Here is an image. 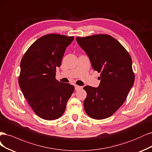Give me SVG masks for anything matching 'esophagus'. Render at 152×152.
<instances>
[{"label":"esophagus","instance_id":"esophagus-1","mask_svg":"<svg viewBox=\"0 0 152 152\" xmlns=\"http://www.w3.org/2000/svg\"><path fill=\"white\" fill-rule=\"evenodd\" d=\"M82 88H83L82 86H77V85H75V90H76V91H77V90H78L81 89Z\"/></svg>","mask_w":152,"mask_h":152}]
</instances>
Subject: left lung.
Returning <instances> with one entry per match:
<instances>
[{"label":"left lung","instance_id":"obj_1","mask_svg":"<svg viewBox=\"0 0 152 152\" xmlns=\"http://www.w3.org/2000/svg\"><path fill=\"white\" fill-rule=\"evenodd\" d=\"M76 41L90 58L95 71L100 72L98 88L86 86L84 109L91 118L100 120L113 115L124 104L134 82L128 52L107 34L77 37Z\"/></svg>","mask_w":152,"mask_h":152}]
</instances>
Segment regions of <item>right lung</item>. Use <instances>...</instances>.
I'll use <instances>...</instances> for the list:
<instances>
[{
	"instance_id": "1",
	"label": "right lung",
	"mask_w": 152,
	"mask_h": 152,
	"mask_svg": "<svg viewBox=\"0 0 152 152\" xmlns=\"http://www.w3.org/2000/svg\"><path fill=\"white\" fill-rule=\"evenodd\" d=\"M73 37L48 34L38 38L29 47L21 61L19 85L34 112L45 120L62 115L75 86L56 79L66 47Z\"/></svg>"
}]
</instances>
